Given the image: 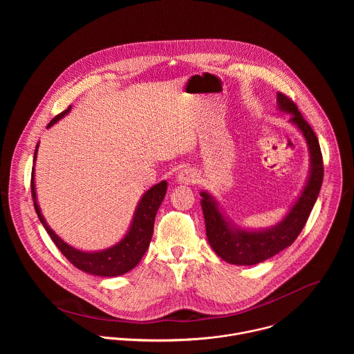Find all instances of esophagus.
<instances>
[{
    "mask_svg": "<svg viewBox=\"0 0 354 354\" xmlns=\"http://www.w3.org/2000/svg\"><path fill=\"white\" fill-rule=\"evenodd\" d=\"M196 181V173L192 169H184L178 173L177 176V183L178 184H194Z\"/></svg>",
    "mask_w": 354,
    "mask_h": 354,
    "instance_id": "34e87169",
    "label": "esophagus"
}]
</instances>
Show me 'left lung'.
I'll list each match as a JSON object with an SVG mask.
<instances>
[{
  "label": "left lung",
  "instance_id": "8db88e82",
  "mask_svg": "<svg viewBox=\"0 0 354 354\" xmlns=\"http://www.w3.org/2000/svg\"><path fill=\"white\" fill-rule=\"evenodd\" d=\"M277 103L281 111L292 114L289 122L296 125L303 133L310 159L309 176L299 199L290 207L285 218L277 225L260 230L236 226L225 216L216 201L208 192H201L208 244L221 259L232 264L253 266L290 247L301 233L323 183V158L313 129L304 120L303 114L290 98L278 93Z\"/></svg>",
  "mask_w": 354,
  "mask_h": 354
}]
</instances>
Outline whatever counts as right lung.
Wrapping results in <instances>:
<instances>
[{
  "instance_id": "add662e5",
  "label": "right lung",
  "mask_w": 354,
  "mask_h": 354,
  "mask_svg": "<svg viewBox=\"0 0 354 354\" xmlns=\"http://www.w3.org/2000/svg\"><path fill=\"white\" fill-rule=\"evenodd\" d=\"M72 106H69L65 111L59 113L57 117H54L49 122L48 128L54 125L58 120H61L64 115H66L71 111ZM37 145L34 152V166H32V174H31V194L34 207L37 211V215L49 233L53 243L57 245V248L61 253L79 270L100 275V277H118L128 271H131L133 267L138 266V263L142 260L143 254L149 250L150 241H151L152 232H153V222L156 211L163 201L167 189V183L160 181L150 188L139 201V204L135 209L132 223L129 226V230L124 236V239L117 243L115 245L97 251V252H84L80 250L73 248L72 245L66 244L61 237H58L50 226L48 225L46 219L44 218L39 204L37 202V192H35V181H34V173H35V160L38 153Z\"/></svg>"
}]
</instances>
